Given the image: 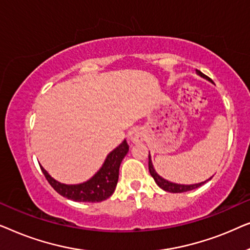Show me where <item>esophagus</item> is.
<instances>
[{
    "label": "esophagus",
    "instance_id": "esophagus-1",
    "mask_svg": "<svg viewBox=\"0 0 250 250\" xmlns=\"http://www.w3.org/2000/svg\"><path fill=\"white\" fill-rule=\"evenodd\" d=\"M129 140H131L133 143L141 142L143 140V133L141 129H139V128L132 129L131 133H129Z\"/></svg>",
    "mask_w": 250,
    "mask_h": 250
}]
</instances>
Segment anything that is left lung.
Masks as SVG:
<instances>
[{
    "mask_svg": "<svg viewBox=\"0 0 250 250\" xmlns=\"http://www.w3.org/2000/svg\"><path fill=\"white\" fill-rule=\"evenodd\" d=\"M198 75H200L201 77L204 78H207V80H209L206 75H204L201 73L200 70H197ZM210 81V80H209ZM149 172L151 174V176L153 177V180H155V182L158 184V187L162 188L163 190L165 191H168V192H173V193H181V192H187V191H190V190H193V189H197V188H199L200 186H203L207 182V181H205V182H201V183H198V184H192V186H182V184H175V183H170L168 181L164 180L163 177H160L158 174L155 172V169H153L152 167V163H151V159H150V155H149ZM211 179V177H210Z\"/></svg>",
    "mask_w": 250,
    "mask_h": 250,
    "instance_id": "obj_1",
    "label": "left lung"
}]
</instances>
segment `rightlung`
<instances>
[{"instance_id":"1","label":"right lung","mask_w":250,"mask_h":250,"mask_svg":"<svg viewBox=\"0 0 250 250\" xmlns=\"http://www.w3.org/2000/svg\"><path fill=\"white\" fill-rule=\"evenodd\" d=\"M127 151L128 145L125 140L114 151L109 153L100 170L91 180L85 183L77 184V186H67V184L57 182L42 166H41V169L50 186L62 197L74 201H82V203H99V201L105 200L114 193L118 181L119 166Z\"/></svg>"}]
</instances>
